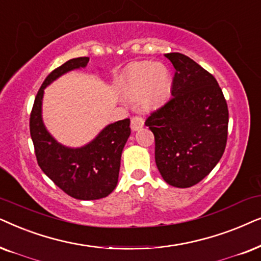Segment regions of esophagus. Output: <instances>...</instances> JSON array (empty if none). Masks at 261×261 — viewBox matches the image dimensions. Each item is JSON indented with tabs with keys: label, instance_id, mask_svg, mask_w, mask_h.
Returning a JSON list of instances; mask_svg holds the SVG:
<instances>
[{
	"label": "esophagus",
	"instance_id": "34e87169",
	"mask_svg": "<svg viewBox=\"0 0 261 261\" xmlns=\"http://www.w3.org/2000/svg\"><path fill=\"white\" fill-rule=\"evenodd\" d=\"M144 124V120L143 118L140 117V116H135L131 118V128H133L134 131L138 130V128H141L142 126H143Z\"/></svg>",
	"mask_w": 261,
	"mask_h": 261
}]
</instances>
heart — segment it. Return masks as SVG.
Wrapping results in <instances>:
<instances>
[{"label":"heart","instance_id":"1","mask_svg":"<svg viewBox=\"0 0 261 261\" xmlns=\"http://www.w3.org/2000/svg\"><path fill=\"white\" fill-rule=\"evenodd\" d=\"M172 87L171 72L165 65L154 62H140L128 69L124 79V94L130 99H138L145 106H155L169 94Z\"/></svg>","mask_w":261,"mask_h":261}]
</instances>
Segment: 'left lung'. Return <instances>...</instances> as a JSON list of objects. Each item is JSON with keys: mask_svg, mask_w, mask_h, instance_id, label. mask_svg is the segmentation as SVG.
Segmentation results:
<instances>
[{"mask_svg": "<svg viewBox=\"0 0 261 261\" xmlns=\"http://www.w3.org/2000/svg\"><path fill=\"white\" fill-rule=\"evenodd\" d=\"M175 68L172 98L145 120L155 137V162L169 185L201 181L223 155L229 112L216 79L187 56L165 55Z\"/></svg>", "mask_w": 261, "mask_h": 261, "instance_id": "obj_1", "label": "left lung"}]
</instances>
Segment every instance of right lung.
<instances>
[{
    "mask_svg": "<svg viewBox=\"0 0 261 261\" xmlns=\"http://www.w3.org/2000/svg\"><path fill=\"white\" fill-rule=\"evenodd\" d=\"M88 62L89 57L72 58L51 71L38 90L30 117L31 138L41 171L62 191L81 200L100 199L116 189L121 151L131 134L128 118L107 125L81 148L64 147L48 134L41 118L45 87L65 72L85 68Z\"/></svg>",
    "mask_w": 261,
    "mask_h": 261,
    "instance_id": "1",
    "label": "right lung"
}]
</instances>
